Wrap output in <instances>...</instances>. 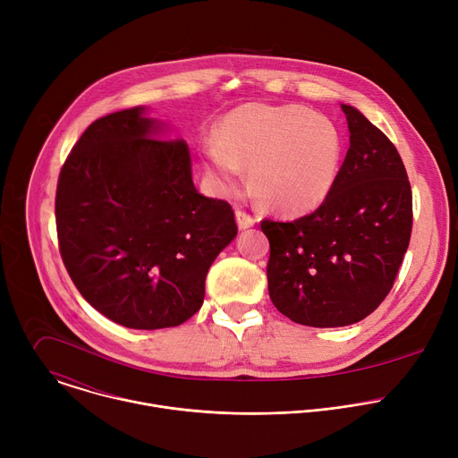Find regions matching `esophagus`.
I'll return each mask as SVG.
<instances>
[{
    "mask_svg": "<svg viewBox=\"0 0 458 458\" xmlns=\"http://www.w3.org/2000/svg\"><path fill=\"white\" fill-rule=\"evenodd\" d=\"M235 219H237V225H239L241 230H246V228H250L257 223V217L253 214H250L246 210H241V208L235 210Z\"/></svg>",
    "mask_w": 458,
    "mask_h": 458,
    "instance_id": "1",
    "label": "esophagus"
}]
</instances>
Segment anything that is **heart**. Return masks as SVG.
<instances>
[{"instance_id":"1","label":"heart","mask_w":458,"mask_h":458,"mask_svg":"<svg viewBox=\"0 0 458 458\" xmlns=\"http://www.w3.org/2000/svg\"><path fill=\"white\" fill-rule=\"evenodd\" d=\"M343 134L326 115L301 105H244L230 112L219 141L205 148L210 172L228 188L250 166L257 201L281 214H304L332 193L343 163Z\"/></svg>"}]
</instances>
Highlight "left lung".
<instances>
[{
  "label": "left lung",
  "instance_id": "8db88e82",
  "mask_svg": "<svg viewBox=\"0 0 458 458\" xmlns=\"http://www.w3.org/2000/svg\"><path fill=\"white\" fill-rule=\"evenodd\" d=\"M341 108L350 148L328 199L295 221H260L270 241V299L313 328L348 326L378 308L413 225L411 186L395 145L357 108Z\"/></svg>",
  "mask_w": 458,
  "mask_h": 458
}]
</instances>
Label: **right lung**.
I'll return each mask as SVG.
<instances>
[{
    "mask_svg": "<svg viewBox=\"0 0 458 458\" xmlns=\"http://www.w3.org/2000/svg\"><path fill=\"white\" fill-rule=\"evenodd\" d=\"M130 108L96 119L61 166L59 253L80 293L134 330L179 326L205 299V279L237 235L232 207L201 195L182 140Z\"/></svg>",
    "mask_w": 458,
    "mask_h": 458,
    "instance_id": "add662e5",
    "label": "right lung"
}]
</instances>
